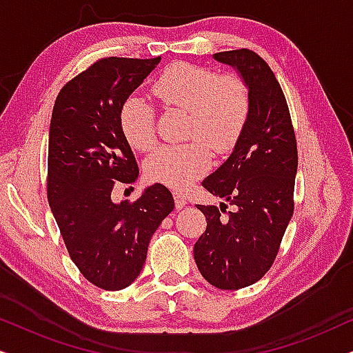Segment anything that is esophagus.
<instances>
[{"mask_svg": "<svg viewBox=\"0 0 353 353\" xmlns=\"http://www.w3.org/2000/svg\"><path fill=\"white\" fill-rule=\"evenodd\" d=\"M173 199H175V207L176 209H183L188 204L186 197L181 194V192H173Z\"/></svg>", "mask_w": 353, "mask_h": 353, "instance_id": "esophagus-1", "label": "esophagus"}]
</instances>
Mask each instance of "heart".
Masks as SVG:
<instances>
[{
	"mask_svg": "<svg viewBox=\"0 0 353 353\" xmlns=\"http://www.w3.org/2000/svg\"><path fill=\"white\" fill-rule=\"evenodd\" d=\"M152 91L167 108L188 110V137L203 138L159 149L146 162L149 180L185 190L209 167L206 143L219 152L228 151L243 132L249 114L248 88L234 75L219 77L205 67L175 62L157 77ZM120 127L134 149L156 148V112L146 99L130 96L123 101Z\"/></svg>",
	"mask_w": 353,
	"mask_h": 353,
	"instance_id": "obj_1",
	"label": "heart"
}]
</instances>
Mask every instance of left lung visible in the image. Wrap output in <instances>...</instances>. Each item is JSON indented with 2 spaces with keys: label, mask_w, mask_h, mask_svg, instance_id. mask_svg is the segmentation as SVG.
Instances as JSON below:
<instances>
[{
  "label": "left lung",
  "mask_w": 353,
  "mask_h": 353,
  "mask_svg": "<svg viewBox=\"0 0 353 353\" xmlns=\"http://www.w3.org/2000/svg\"><path fill=\"white\" fill-rule=\"evenodd\" d=\"M216 62L233 67L249 93V114L230 157L202 186L225 202L196 207L205 215V233L194 244L202 276L219 289L257 283L276 257L294 212L297 144L291 115L276 77L249 50L216 52Z\"/></svg>",
  "instance_id": "1"
}]
</instances>
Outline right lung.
I'll return each instance as SVG.
<instances>
[{
    "mask_svg": "<svg viewBox=\"0 0 353 353\" xmlns=\"http://www.w3.org/2000/svg\"><path fill=\"white\" fill-rule=\"evenodd\" d=\"M159 62L101 59L72 79L52 108L48 201L70 259L105 291H120L139 276L154 231L175 207L159 183L134 202L110 197L114 180L134 183L139 175L120 109Z\"/></svg>",
    "mask_w": 353,
    "mask_h": 353,
    "instance_id": "obj_1",
    "label": "right lung"
}]
</instances>
